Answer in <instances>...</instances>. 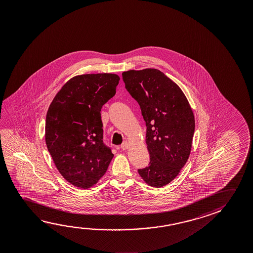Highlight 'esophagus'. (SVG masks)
<instances>
[{
    "label": "esophagus",
    "mask_w": 253,
    "mask_h": 253,
    "mask_svg": "<svg viewBox=\"0 0 253 253\" xmlns=\"http://www.w3.org/2000/svg\"><path fill=\"white\" fill-rule=\"evenodd\" d=\"M128 146H129V144H128L127 141H125L122 145H121V149L122 150H127L128 148Z\"/></svg>",
    "instance_id": "obj_1"
}]
</instances>
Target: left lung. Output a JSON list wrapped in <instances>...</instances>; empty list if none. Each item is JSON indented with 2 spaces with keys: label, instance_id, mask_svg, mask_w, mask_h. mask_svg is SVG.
I'll return each instance as SVG.
<instances>
[{
  "label": "left lung",
  "instance_id": "left-lung-1",
  "mask_svg": "<svg viewBox=\"0 0 253 253\" xmlns=\"http://www.w3.org/2000/svg\"><path fill=\"white\" fill-rule=\"evenodd\" d=\"M122 75L146 126L150 162L137 170L138 174L151 186H165L176 177L190 156L195 130L192 109L180 87L159 70Z\"/></svg>",
  "mask_w": 253,
  "mask_h": 253
}]
</instances>
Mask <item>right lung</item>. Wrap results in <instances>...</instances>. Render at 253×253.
I'll return each instance as SVG.
<instances>
[{
	"instance_id": "add662e5",
	"label": "right lung",
	"mask_w": 253,
	"mask_h": 253,
	"mask_svg": "<svg viewBox=\"0 0 253 253\" xmlns=\"http://www.w3.org/2000/svg\"><path fill=\"white\" fill-rule=\"evenodd\" d=\"M116 74H85L69 80L50 104L46 144L62 176L75 186L94 185L114 154L104 144L100 110L116 94Z\"/></svg>"
}]
</instances>
